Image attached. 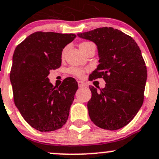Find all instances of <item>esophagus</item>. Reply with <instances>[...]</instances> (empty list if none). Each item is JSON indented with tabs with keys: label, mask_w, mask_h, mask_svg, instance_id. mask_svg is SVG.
<instances>
[{
	"label": "esophagus",
	"mask_w": 159,
	"mask_h": 159,
	"mask_svg": "<svg viewBox=\"0 0 159 159\" xmlns=\"http://www.w3.org/2000/svg\"><path fill=\"white\" fill-rule=\"evenodd\" d=\"M78 87L79 88H83L85 86V84H84V82H82V81H78Z\"/></svg>",
	"instance_id": "esophagus-1"
}]
</instances>
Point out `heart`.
<instances>
[{
	"instance_id": "obj_1",
	"label": "heart",
	"mask_w": 159,
	"mask_h": 159,
	"mask_svg": "<svg viewBox=\"0 0 159 159\" xmlns=\"http://www.w3.org/2000/svg\"><path fill=\"white\" fill-rule=\"evenodd\" d=\"M87 43H88V42H83V43H81V44H80V48L82 47V46H84V44H87ZM65 50H66V49L64 50L63 52H62V55H63V54H65ZM69 72H70V74H72V75H75V76H77V77H82L83 75H84V70H83V69H81V68H75V67H71V68H70V69H69Z\"/></svg>"
}]
</instances>
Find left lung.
<instances>
[{
  "label": "left lung",
  "instance_id": "obj_1",
  "mask_svg": "<svg viewBox=\"0 0 159 159\" xmlns=\"http://www.w3.org/2000/svg\"><path fill=\"white\" fill-rule=\"evenodd\" d=\"M78 36L98 47L100 64L90 75L91 81L102 78L106 82L99 91L90 87V118L101 129H121L143 104L147 68L141 50L131 37L113 28H96Z\"/></svg>",
  "mask_w": 159,
  "mask_h": 159
}]
</instances>
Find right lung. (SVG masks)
Instances as JSON below:
<instances>
[{
    "label": "right lung",
    "mask_w": 159,
    "mask_h": 159,
    "mask_svg": "<svg viewBox=\"0 0 159 159\" xmlns=\"http://www.w3.org/2000/svg\"><path fill=\"white\" fill-rule=\"evenodd\" d=\"M75 38L74 34L37 31L14 50L10 73L14 104L25 121L40 131H55L68 120L78 82L67 78L55 89L48 76L60 68L62 51Z\"/></svg>",
    "instance_id": "right-lung-1"
}]
</instances>
